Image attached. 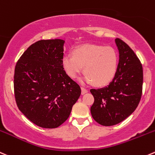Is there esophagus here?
<instances>
[{"label":"esophagus","instance_id":"esophagus-1","mask_svg":"<svg viewBox=\"0 0 155 155\" xmlns=\"http://www.w3.org/2000/svg\"><path fill=\"white\" fill-rule=\"evenodd\" d=\"M81 89H82V94H85V93L88 92V89L85 88H84V87H81Z\"/></svg>","mask_w":155,"mask_h":155}]
</instances>
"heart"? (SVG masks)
<instances>
[{
	"instance_id": "1",
	"label": "heart",
	"mask_w": 155,
	"mask_h": 155,
	"mask_svg": "<svg viewBox=\"0 0 155 155\" xmlns=\"http://www.w3.org/2000/svg\"><path fill=\"white\" fill-rule=\"evenodd\" d=\"M63 69L70 77L75 79L83 71L87 73L83 80L96 86H104L115 76L118 66V55L109 46L84 45L76 48L73 56L65 54L61 61Z\"/></svg>"
}]
</instances>
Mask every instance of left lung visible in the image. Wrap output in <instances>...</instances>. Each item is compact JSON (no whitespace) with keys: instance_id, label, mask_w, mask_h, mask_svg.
<instances>
[{"instance_id":"left-lung-1","label":"left lung","mask_w":155,"mask_h":155,"mask_svg":"<svg viewBox=\"0 0 155 155\" xmlns=\"http://www.w3.org/2000/svg\"><path fill=\"white\" fill-rule=\"evenodd\" d=\"M120 54L117 70L106 87L91 88L94 103L91 107L93 119L102 126H114L127 119L141 100L143 69L140 60L130 46L116 38Z\"/></svg>"}]
</instances>
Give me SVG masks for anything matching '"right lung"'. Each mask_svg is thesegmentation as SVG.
Segmentation results:
<instances>
[{
	"label": "right lung",
	"mask_w": 155,
	"mask_h": 155,
	"mask_svg": "<svg viewBox=\"0 0 155 155\" xmlns=\"http://www.w3.org/2000/svg\"><path fill=\"white\" fill-rule=\"evenodd\" d=\"M64 43L61 39L36 41L15 67L13 86L18 108L42 128H57L64 124L81 94L79 84L63 69Z\"/></svg>",
	"instance_id": "right-lung-1"
}]
</instances>
